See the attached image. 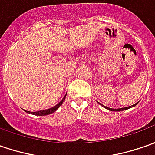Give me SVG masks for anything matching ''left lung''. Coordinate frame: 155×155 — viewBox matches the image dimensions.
I'll use <instances>...</instances> for the list:
<instances>
[{"mask_svg":"<svg viewBox=\"0 0 155 155\" xmlns=\"http://www.w3.org/2000/svg\"><path fill=\"white\" fill-rule=\"evenodd\" d=\"M100 104V103H99ZM138 104V102L136 103L135 104H133V105H131V106H128V107H124V108H120V109H112V108H109V107H106V106H104V105H102V106H104V108H106V109H108L109 110H112V111H121V110H127V109H130L131 107H133V106H135L136 104Z\"/></svg>","mask_w":155,"mask_h":155,"instance_id":"1","label":"left lung"}]
</instances>
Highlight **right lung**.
<instances>
[{"label":"right lung","mask_w":155,"mask_h":155,"mask_svg":"<svg viewBox=\"0 0 155 155\" xmlns=\"http://www.w3.org/2000/svg\"><path fill=\"white\" fill-rule=\"evenodd\" d=\"M66 95H67V94H66ZM66 95L64 96V98L61 99V101H60L58 104H56V106H54V107H52V108H50V109H47V110H38V111H35V112H32V111H28V113H31V114H33V115H37V116H45V115L51 114V113L55 112L56 110L58 109V108L61 106V104L63 103L64 99H65V98H66Z\"/></svg>","instance_id":"add662e5"}]
</instances>
